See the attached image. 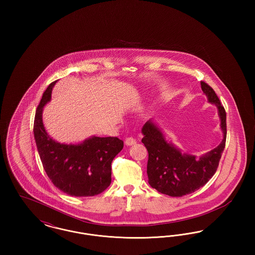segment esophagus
Returning a JSON list of instances; mask_svg holds the SVG:
<instances>
[{"label": "esophagus", "mask_w": 255, "mask_h": 255, "mask_svg": "<svg viewBox=\"0 0 255 255\" xmlns=\"http://www.w3.org/2000/svg\"><path fill=\"white\" fill-rule=\"evenodd\" d=\"M135 139L133 138V137H127L126 139H125V144L127 146H131L133 145V144H135Z\"/></svg>", "instance_id": "esophagus-1"}]
</instances>
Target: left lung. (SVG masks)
<instances>
[{
    "label": "left lung",
    "instance_id": "1",
    "mask_svg": "<svg viewBox=\"0 0 255 255\" xmlns=\"http://www.w3.org/2000/svg\"><path fill=\"white\" fill-rule=\"evenodd\" d=\"M201 88L207 101L218 110L223 139L216 148L197 158L194 155L182 153L168 141L155 120H149L141 129V141L148 151V182L162 194L182 197L195 192L212 178L218 167L226 145V111L210 86L201 81Z\"/></svg>",
    "mask_w": 255,
    "mask_h": 255
}]
</instances>
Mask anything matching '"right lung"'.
<instances>
[{
  "label": "right lung",
  "instance_id": "right-lung-1",
  "mask_svg": "<svg viewBox=\"0 0 255 255\" xmlns=\"http://www.w3.org/2000/svg\"><path fill=\"white\" fill-rule=\"evenodd\" d=\"M52 82L43 94L34 120L33 133L43 167L61 191L74 197L95 196L111 183V164L123 148L119 137L93 135L80 143H60L46 131L43 109L51 99Z\"/></svg>",
  "mask_w": 255,
  "mask_h": 255
}]
</instances>
